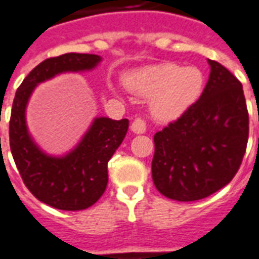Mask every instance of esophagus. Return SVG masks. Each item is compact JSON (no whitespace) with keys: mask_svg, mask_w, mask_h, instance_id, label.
Segmentation results:
<instances>
[{"mask_svg":"<svg viewBox=\"0 0 259 259\" xmlns=\"http://www.w3.org/2000/svg\"><path fill=\"white\" fill-rule=\"evenodd\" d=\"M130 129L136 135H143V133H146L147 124L143 119H136L135 122L132 123V126H130Z\"/></svg>","mask_w":259,"mask_h":259,"instance_id":"1","label":"esophagus"}]
</instances>
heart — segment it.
<instances>
[{
	"label": "heart",
	"instance_id": "heart-1",
	"mask_svg": "<svg viewBox=\"0 0 259 259\" xmlns=\"http://www.w3.org/2000/svg\"><path fill=\"white\" fill-rule=\"evenodd\" d=\"M124 85L137 96L150 98V112L159 122L179 118L200 98L205 76L197 66L161 64L124 76Z\"/></svg>",
	"mask_w": 259,
	"mask_h": 259
}]
</instances>
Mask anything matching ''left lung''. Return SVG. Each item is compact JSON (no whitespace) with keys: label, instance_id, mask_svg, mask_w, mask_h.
I'll return each mask as SVG.
<instances>
[{"label":"left lung","instance_id":"1","mask_svg":"<svg viewBox=\"0 0 259 259\" xmlns=\"http://www.w3.org/2000/svg\"><path fill=\"white\" fill-rule=\"evenodd\" d=\"M209 79L198 101L154 136L152 180L176 201L205 198L233 179L248 140L243 85L208 59Z\"/></svg>","mask_w":259,"mask_h":259}]
</instances>
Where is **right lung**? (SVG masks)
Segmentation results:
<instances>
[{
	"mask_svg": "<svg viewBox=\"0 0 259 259\" xmlns=\"http://www.w3.org/2000/svg\"><path fill=\"white\" fill-rule=\"evenodd\" d=\"M101 61L96 54L77 53L48 58L26 76L15 94L9 146L16 168L31 194L57 209L80 211L100 200L107 189L108 161L122 144L129 120L94 118L74 148L64 155H51L31 137L26 123V108L40 83L61 73L93 70Z\"/></svg>",
	"mask_w": 259,
	"mask_h": 259,
	"instance_id": "add662e5",
	"label": "right lung"
}]
</instances>
